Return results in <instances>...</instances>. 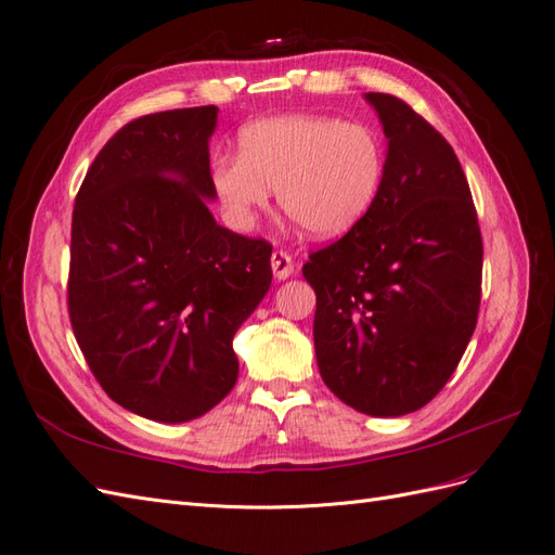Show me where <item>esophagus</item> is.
I'll list each match as a JSON object with an SVG mask.
<instances>
[{
    "mask_svg": "<svg viewBox=\"0 0 555 555\" xmlns=\"http://www.w3.org/2000/svg\"><path fill=\"white\" fill-rule=\"evenodd\" d=\"M271 266H273V273L278 280H287L289 275H294V259L284 249L273 251Z\"/></svg>",
    "mask_w": 555,
    "mask_h": 555,
    "instance_id": "1",
    "label": "esophagus"
}]
</instances>
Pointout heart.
Segmentation results:
<instances>
[{"mask_svg": "<svg viewBox=\"0 0 555 555\" xmlns=\"http://www.w3.org/2000/svg\"><path fill=\"white\" fill-rule=\"evenodd\" d=\"M386 176L379 133L326 115H278L238 133V157L217 155L210 188L224 220L257 227L278 190L284 215L312 238H335L371 210Z\"/></svg>", "mask_w": 555, "mask_h": 555, "instance_id": "obj_1", "label": "heart"}]
</instances>
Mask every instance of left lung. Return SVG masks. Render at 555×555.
Listing matches in <instances>:
<instances>
[{"label":"left lung","mask_w":555,"mask_h":555,"mask_svg":"<svg viewBox=\"0 0 555 555\" xmlns=\"http://www.w3.org/2000/svg\"><path fill=\"white\" fill-rule=\"evenodd\" d=\"M389 139L382 190L340 241L310 255L319 375L371 416L416 412L473 338L483 245L461 162L393 94L367 92Z\"/></svg>","instance_id":"1"}]
</instances>
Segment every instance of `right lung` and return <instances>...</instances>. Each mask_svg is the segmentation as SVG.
Listing matches in <instances>:
<instances>
[{
    "instance_id": "right-lung-1",
    "label": "right lung",
    "mask_w": 555,
    "mask_h": 555,
    "mask_svg": "<svg viewBox=\"0 0 555 555\" xmlns=\"http://www.w3.org/2000/svg\"><path fill=\"white\" fill-rule=\"evenodd\" d=\"M215 125L217 106L127 122L72 217L66 300L82 357L117 405L164 424L233 389V335L273 280V245L220 227L206 206Z\"/></svg>"
}]
</instances>
